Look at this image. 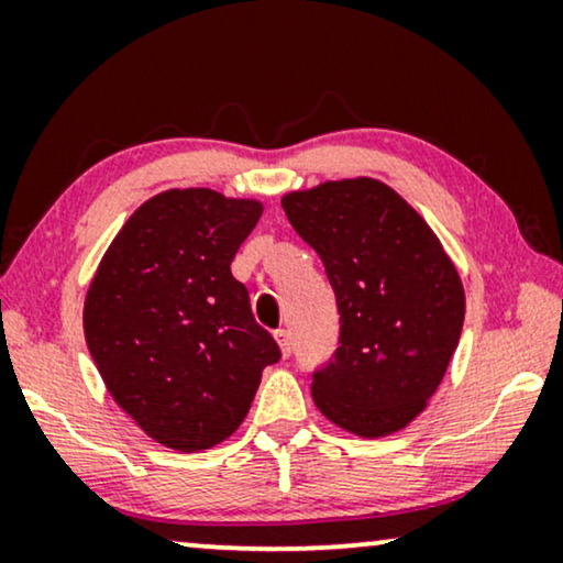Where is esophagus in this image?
I'll list each match as a JSON object with an SVG mask.
<instances>
[{
	"instance_id": "34e87169",
	"label": "esophagus",
	"mask_w": 563,
	"mask_h": 563,
	"mask_svg": "<svg viewBox=\"0 0 563 563\" xmlns=\"http://www.w3.org/2000/svg\"><path fill=\"white\" fill-rule=\"evenodd\" d=\"M274 338H276V343H279L282 356H289V353H291V341H289V333H287V330H276Z\"/></svg>"
}]
</instances>
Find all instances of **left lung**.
<instances>
[{
  "label": "left lung",
  "instance_id": "left-lung-1",
  "mask_svg": "<svg viewBox=\"0 0 563 563\" xmlns=\"http://www.w3.org/2000/svg\"><path fill=\"white\" fill-rule=\"evenodd\" d=\"M282 207L325 264L341 312V345L314 374V405L345 433H399L426 410L459 345L466 295L456 264L422 214L372 176L287 191Z\"/></svg>",
  "mask_w": 563,
  "mask_h": 563
}]
</instances>
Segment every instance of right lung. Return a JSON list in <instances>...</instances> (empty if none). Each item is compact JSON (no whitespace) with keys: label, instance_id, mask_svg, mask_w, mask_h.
<instances>
[{"label":"right lung","instance_id":"1","mask_svg":"<svg viewBox=\"0 0 563 563\" xmlns=\"http://www.w3.org/2000/svg\"><path fill=\"white\" fill-rule=\"evenodd\" d=\"M264 214L207 187L145 199L104 251L84 335L107 391L153 441L197 453L235 433L279 345L230 272Z\"/></svg>","mask_w":563,"mask_h":563}]
</instances>
